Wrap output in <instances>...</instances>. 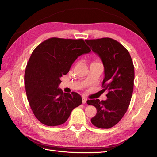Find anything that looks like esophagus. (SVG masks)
Returning <instances> with one entry per match:
<instances>
[{
	"instance_id": "obj_1",
	"label": "esophagus",
	"mask_w": 157,
	"mask_h": 157,
	"mask_svg": "<svg viewBox=\"0 0 157 157\" xmlns=\"http://www.w3.org/2000/svg\"><path fill=\"white\" fill-rule=\"evenodd\" d=\"M86 101H87V99L85 97H82V103H84V104L86 103Z\"/></svg>"
}]
</instances>
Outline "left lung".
I'll return each instance as SVG.
<instances>
[{
    "instance_id": "left-lung-1",
    "label": "left lung",
    "mask_w": 157,
    "mask_h": 157,
    "mask_svg": "<svg viewBox=\"0 0 157 157\" xmlns=\"http://www.w3.org/2000/svg\"><path fill=\"white\" fill-rule=\"evenodd\" d=\"M85 41L102 61L105 73L102 87L108 90L105 101H87L97 109L91 122L98 128L108 129L122 119L129 107L134 88V64L129 52L115 40L101 38Z\"/></svg>"
}]
</instances>
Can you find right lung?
<instances>
[{
    "mask_svg": "<svg viewBox=\"0 0 157 157\" xmlns=\"http://www.w3.org/2000/svg\"><path fill=\"white\" fill-rule=\"evenodd\" d=\"M91 51L83 39L53 37L37 46L27 64L24 76L28 101L42 124L55 126L65 123L73 109L82 104L77 92L63 93L58 88L78 56Z\"/></svg>",
    "mask_w": 157,
    "mask_h": 157,
    "instance_id": "add662e5",
    "label": "right lung"
}]
</instances>
